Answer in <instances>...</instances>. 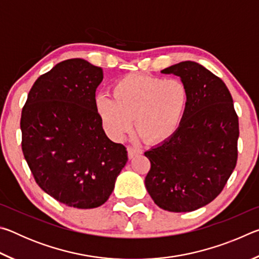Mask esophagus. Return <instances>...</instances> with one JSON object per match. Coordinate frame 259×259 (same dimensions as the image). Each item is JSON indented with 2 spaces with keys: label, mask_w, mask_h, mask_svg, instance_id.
Masks as SVG:
<instances>
[{
  "label": "esophagus",
  "mask_w": 259,
  "mask_h": 259,
  "mask_svg": "<svg viewBox=\"0 0 259 259\" xmlns=\"http://www.w3.org/2000/svg\"><path fill=\"white\" fill-rule=\"evenodd\" d=\"M126 151H128L129 159H134L135 156L142 154V151L138 150V148H135V147H130V146H129L128 148H126Z\"/></svg>",
  "instance_id": "34e87169"
}]
</instances>
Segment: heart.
Returning a JSON list of instances; mask_svg holds the SVG:
<instances>
[{
	"instance_id": "1",
	"label": "heart",
	"mask_w": 259,
	"mask_h": 259,
	"mask_svg": "<svg viewBox=\"0 0 259 259\" xmlns=\"http://www.w3.org/2000/svg\"><path fill=\"white\" fill-rule=\"evenodd\" d=\"M114 98L98 94L95 108L104 129L121 139L133 126L148 143H163L176 134L187 106V89L178 78L129 74L113 85Z\"/></svg>"
}]
</instances>
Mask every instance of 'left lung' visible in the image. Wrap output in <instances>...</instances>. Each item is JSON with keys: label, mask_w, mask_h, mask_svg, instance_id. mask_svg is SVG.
Listing matches in <instances>:
<instances>
[{"label": "left lung", "mask_w": 259, "mask_h": 259, "mask_svg": "<svg viewBox=\"0 0 259 259\" xmlns=\"http://www.w3.org/2000/svg\"><path fill=\"white\" fill-rule=\"evenodd\" d=\"M161 73L181 77L187 106L176 134L145 152V186L160 208L188 212L216 199L233 172L239 119L225 83L202 65L182 61Z\"/></svg>", "instance_id": "obj_1"}]
</instances>
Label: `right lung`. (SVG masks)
<instances>
[{"instance_id": "add662e5", "label": "right lung", "mask_w": 259, "mask_h": 259, "mask_svg": "<svg viewBox=\"0 0 259 259\" xmlns=\"http://www.w3.org/2000/svg\"><path fill=\"white\" fill-rule=\"evenodd\" d=\"M103 69L67 59L43 74L21 112L23 153L47 194L68 207L97 208L112 194L128 161L109 139L95 108Z\"/></svg>"}]
</instances>
